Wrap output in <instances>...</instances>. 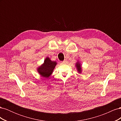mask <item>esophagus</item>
Returning a JSON list of instances; mask_svg holds the SVG:
<instances>
[{
    "instance_id": "obj_1",
    "label": "esophagus",
    "mask_w": 121,
    "mask_h": 121,
    "mask_svg": "<svg viewBox=\"0 0 121 121\" xmlns=\"http://www.w3.org/2000/svg\"><path fill=\"white\" fill-rule=\"evenodd\" d=\"M67 60H65L64 61H63V62H62V63H63V64H65V63H67Z\"/></svg>"
}]
</instances>
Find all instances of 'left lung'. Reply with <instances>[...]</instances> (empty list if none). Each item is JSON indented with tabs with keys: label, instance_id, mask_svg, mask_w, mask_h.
<instances>
[{
	"label": "left lung",
	"instance_id": "8db88e82",
	"mask_svg": "<svg viewBox=\"0 0 121 121\" xmlns=\"http://www.w3.org/2000/svg\"><path fill=\"white\" fill-rule=\"evenodd\" d=\"M75 67L79 74H81V73L82 72V65L79 60H77V61L75 63Z\"/></svg>",
	"mask_w": 121,
	"mask_h": 121
}]
</instances>
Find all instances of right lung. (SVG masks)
Masks as SVG:
<instances>
[{"label":"right lung","mask_w":121,"mask_h":121,"mask_svg":"<svg viewBox=\"0 0 121 121\" xmlns=\"http://www.w3.org/2000/svg\"><path fill=\"white\" fill-rule=\"evenodd\" d=\"M57 64L56 61H52L48 56H47L44 63L37 67V71L42 77L48 78L52 74Z\"/></svg>","instance_id":"add662e5"}]
</instances>
